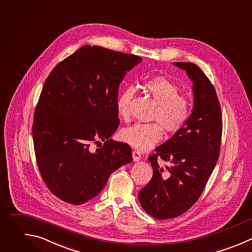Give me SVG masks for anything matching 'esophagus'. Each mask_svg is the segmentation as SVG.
<instances>
[{
	"label": "esophagus",
	"instance_id": "obj_1",
	"mask_svg": "<svg viewBox=\"0 0 252 252\" xmlns=\"http://www.w3.org/2000/svg\"><path fill=\"white\" fill-rule=\"evenodd\" d=\"M132 156H133V160H134L135 162L139 161V160L141 159V158H142V155H141V153H139L138 151H133V153H132Z\"/></svg>",
	"mask_w": 252,
	"mask_h": 252
}]
</instances>
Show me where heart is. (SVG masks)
<instances>
[{"label":"heart","instance_id":"obj_1","mask_svg":"<svg viewBox=\"0 0 252 252\" xmlns=\"http://www.w3.org/2000/svg\"><path fill=\"white\" fill-rule=\"evenodd\" d=\"M144 88L158 104L154 119L158 123H137L121 132L122 140L139 151H146L161 139V127L168 133L179 131L190 116V103L179 95V88L164 77H155L145 82ZM135 89L128 87L116 99V110L120 117L130 114V102Z\"/></svg>","mask_w":252,"mask_h":252}]
</instances>
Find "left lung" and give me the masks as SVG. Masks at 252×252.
Here are the masks:
<instances>
[{"instance_id": "1", "label": "left lung", "mask_w": 252, "mask_h": 252, "mask_svg": "<svg viewBox=\"0 0 252 252\" xmlns=\"http://www.w3.org/2000/svg\"><path fill=\"white\" fill-rule=\"evenodd\" d=\"M172 64L192 82L193 108L185 125L148 158L154 174L138 197L142 208L158 220L180 216L199 199L219 158L222 130L220 105L206 75L193 63ZM158 156L171 164L160 167Z\"/></svg>"}]
</instances>
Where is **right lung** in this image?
Here are the masks:
<instances>
[{"label": "right lung", "instance_id": "obj_1", "mask_svg": "<svg viewBox=\"0 0 252 252\" xmlns=\"http://www.w3.org/2000/svg\"><path fill=\"white\" fill-rule=\"evenodd\" d=\"M142 58L85 45L45 81L32 125L41 176L59 199L82 205L117 168L133 160L125 143L110 139L119 125L116 99L126 73ZM105 142L95 151L93 142Z\"/></svg>", "mask_w": 252, "mask_h": 252}]
</instances>
